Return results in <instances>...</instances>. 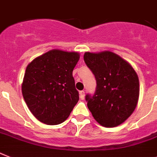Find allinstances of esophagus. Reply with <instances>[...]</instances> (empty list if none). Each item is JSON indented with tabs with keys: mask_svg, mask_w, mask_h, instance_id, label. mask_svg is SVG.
Here are the masks:
<instances>
[{
	"mask_svg": "<svg viewBox=\"0 0 157 157\" xmlns=\"http://www.w3.org/2000/svg\"><path fill=\"white\" fill-rule=\"evenodd\" d=\"M79 94H80V98H81V100H84V99H85V91H80Z\"/></svg>",
	"mask_w": 157,
	"mask_h": 157,
	"instance_id": "obj_1",
	"label": "esophagus"
}]
</instances>
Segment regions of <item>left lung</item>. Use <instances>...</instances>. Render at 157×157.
<instances>
[{
    "label": "left lung",
    "instance_id": "8db88e82",
    "mask_svg": "<svg viewBox=\"0 0 157 157\" xmlns=\"http://www.w3.org/2000/svg\"><path fill=\"white\" fill-rule=\"evenodd\" d=\"M85 64L97 80L96 93L87 95L88 108L97 123L117 127L132 114L139 100V78L134 68L110 51L86 52Z\"/></svg>",
    "mask_w": 157,
    "mask_h": 157
}]
</instances>
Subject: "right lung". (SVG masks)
Listing matches in <instances>:
<instances>
[{"label":"right lung","instance_id":"obj_1","mask_svg":"<svg viewBox=\"0 0 157 157\" xmlns=\"http://www.w3.org/2000/svg\"><path fill=\"white\" fill-rule=\"evenodd\" d=\"M80 59L76 52L52 49L26 68L22 95L28 108L42 123L64 122L79 101L72 71Z\"/></svg>","mask_w":157,"mask_h":157}]
</instances>
